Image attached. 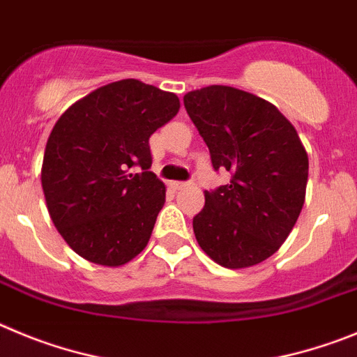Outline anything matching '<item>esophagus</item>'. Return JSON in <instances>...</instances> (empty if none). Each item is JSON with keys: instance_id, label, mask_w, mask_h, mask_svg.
<instances>
[{"instance_id": "esophagus-1", "label": "esophagus", "mask_w": 357, "mask_h": 357, "mask_svg": "<svg viewBox=\"0 0 357 357\" xmlns=\"http://www.w3.org/2000/svg\"><path fill=\"white\" fill-rule=\"evenodd\" d=\"M171 186L174 188V190H179V188H185V186H188V181H172Z\"/></svg>"}]
</instances>
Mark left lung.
Instances as JSON below:
<instances>
[{
  "instance_id": "1",
  "label": "left lung",
  "mask_w": 357,
  "mask_h": 357,
  "mask_svg": "<svg viewBox=\"0 0 357 357\" xmlns=\"http://www.w3.org/2000/svg\"><path fill=\"white\" fill-rule=\"evenodd\" d=\"M183 102L215 171L231 172L229 185L204 192L195 238L226 268L258 265L281 247L303 210L306 149L290 121L255 94L211 85Z\"/></svg>"
}]
</instances>
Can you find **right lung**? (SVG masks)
Listing matches in <instances>:
<instances>
[{
    "label": "right lung",
    "mask_w": 357,
    "mask_h": 357,
    "mask_svg": "<svg viewBox=\"0 0 357 357\" xmlns=\"http://www.w3.org/2000/svg\"><path fill=\"white\" fill-rule=\"evenodd\" d=\"M178 110L172 92L121 79L56 121L40 179L51 220L76 255L119 266L142 252L165 202V185L149 171V137Z\"/></svg>",
    "instance_id": "1"
}]
</instances>
